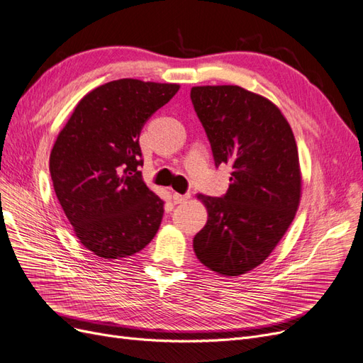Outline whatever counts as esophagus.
Returning <instances> with one entry per match:
<instances>
[{
	"label": "esophagus",
	"instance_id": "obj_1",
	"mask_svg": "<svg viewBox=\"0 0 363 363\" xmlns=\"http://www.w3.org/2000/svg\"><path fill=\"white\" fill-rule=\"evenodd\" d=\"M172 199H173V202H174V203L179 205V203H184V202H186V200L190 199V194H179V193H173Z\"/></svg>",
	"mask_w": 363,
	"mask_h": 363
}]
</instances>
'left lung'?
I'll use <instances>...</instances> for the list:
<instances>
[{
  "label": "left lung",
  "mask_w": 363,
  "mask_h": 363,
  "mask_svg": "<svg viewBox=\"0 0 363 363\" xmlns=\"http://www.w3.org/2000/svg\"><path fill=\"white\" fill-rule=\"evenodd\" d=\"M191 101L216 166L230 164L223 197L199 194L208 221L194 239L211 271L238 277L262 264L287 232L301 200L298 146L284 115L236 85L193 86Z\"/></svg>",
  "instance_id": "8db88e82"
}]
</instances>
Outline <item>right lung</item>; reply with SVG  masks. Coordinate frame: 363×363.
Segmentation results:
<instances>
[{
	"label": "right lung",
	"mask_w": 363,
	"mask_h": 363,
	"mask_svg": "<svg viewBox=\"0 0 363 363\" xmlns=\"http://www.w3.org/2000/svg\"><path fill=\"white\" fill-rule=\"evenodd\" d=\"M178 89L138 79L104 84L77 103L52 147L53 190L80 244L99 257L131 256L158 230L164 202L142 179L139 136Z\"/></svg>",
	"instance_id": "right-lung-1"
}]
</instances>
